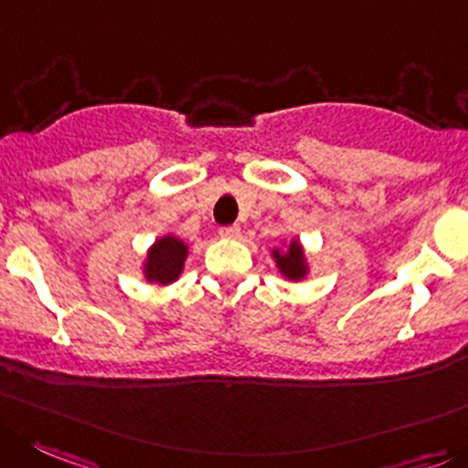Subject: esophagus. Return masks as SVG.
<instances>
[{
	"label": "esophagus",
	"mask_w": 468,
	"mask_h": 468,
	"mask_svg": "<svg viewBox=\"0 0 468 468\" xmlns=\"http://www.w3.org/2000/svg\"><path fill=\"white\" fill-rule=\"evenodd\" d=\"M219 235L221 238H239V226H221Z\"/></svg>",
	"instance_id": "esophagus-1"
}]
</instances>
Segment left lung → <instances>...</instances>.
<instances>
[{
  "label": "left lung",
  "mask_w": 468,
  "mask_h": 468,
  "mask_svg": "<svg viewBox=\"0 0 468 468\" xmlns=\"http://www.w3.org/2000/svg\"><path fill=\"white\" fill-rule=\"evenodd\" d=\"M274 259H277L279 268L286 274L288 279H300L304 274V259H303V249H300L298 242H291V247L279 254L274 251Z\"/></svg>",
  "instance_id": "left-lung-1"
}]
</instances>
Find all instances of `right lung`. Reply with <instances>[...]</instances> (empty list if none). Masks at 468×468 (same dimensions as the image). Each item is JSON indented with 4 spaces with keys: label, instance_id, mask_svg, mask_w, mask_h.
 <instances>
[{
    "label": "right lung",
    "instance_id": "add662e5",
    "mask_svg": "<svg viewBox=\"0 0 468 468\" xmlns=\"http://www.w3.org/2000/svg\"><path fill=\"white\" fill-rule=\"evenodd\" d=\"M186 259V247L175 238L156 239L154 247L150 249V259L145 263L147 279L159 283H170L182 272V265Z\"/></svg>",
    "mask_w": 468,
    "mask_h": 468
}]
</instances>
